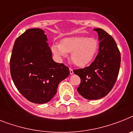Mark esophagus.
<instances>
[{
    "label": "esophagus",
    "mask_w": 133,
    "mask_h": 133,
    "mask_svg": "<svg viewBox=\"0 0 133 133\" xmlns=\"http://www.w3.org/2000/svg\"><path fill=\"white\" fill-rule=\"evenodd\" d=\"M70 74H74L73 69H72V68H70Z\"/></svg>",
    "instance_id": "esophagus-1"
}]
</instances>
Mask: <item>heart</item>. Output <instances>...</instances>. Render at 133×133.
Returning <instances> with one entry per match:
<instances>
[{"label":"heart","instance_id":"obj_1","mask_svg":"<svg viewBox=\"0 0 133 133\" xmlns=\"http://www.w3.org/2000/svg\"><path fill=\"white\" fill-rule=\"evenodd\" d=\"M99 49V42L93 38L84 36L66 38L61 44L54 43L51 46L53 54L61 59L68 56V53H72L71 59L74 64L84 67L93 60Z\"/></svg>","mask_w":133,"mask_h":133}]
</instances>
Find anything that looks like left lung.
Returning <instances> with one entry per match:
<instances>
[{"instance_id": "1", "label": "left lung", "mask_w": 133, "mask_h": 133, "mask_svg": "<svg viewBox=\"0 0 133 133\" xmlns=\"http://www.w3.org/2000/svg\"><path fill=\"white\" fill-rule=\"evenodd\" d=\"M95 30L99 35V53L89 66L74 70L80 78L77 90L84 98L99 99L110 92L115 84L120 70V57L114 39L101 28Z\"/></svg>"}]
</instances>
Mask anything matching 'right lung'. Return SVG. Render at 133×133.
Wrapping results in <instances>:
<instances>
[{
  "instance_id": "add662e5",
  "label": "right lung",
  "mask_w": 133,
  "mask_h": 133,
  "mask_svg": "<svg viewBox=\"0 0 133 133\" xmlns=\"http://www.w3.org/2000/svg\"><path fill=\"white\" fill-rule=\"evenodd\" d=\"M46 41L42 30L28 29L15 40L10 59L11 75L17 90L38 104L49 102L59 82L70 74L68 67L53 61Z\"/></svg>"
}]
</instances>
